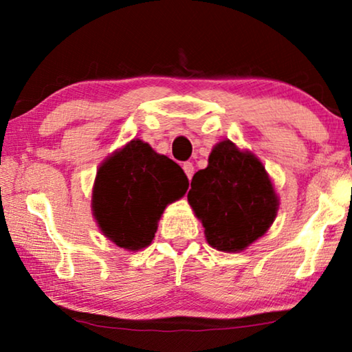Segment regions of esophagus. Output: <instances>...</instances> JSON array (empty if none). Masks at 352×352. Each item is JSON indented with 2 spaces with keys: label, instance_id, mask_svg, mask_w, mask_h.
<instances>
[{
  "label": "esophagus",
  "instance_id": "34e87169",
  "mask_svg": "<svg viewBox=\"0 0 352 352\" xmlns=\"http://www.w3.org/2000/svg\"><path fill=\"white\" fill-rule=\"evenodd\" d=\"M182 170H184V173H186V176H187V177H189V179H190V177H192V176H194V171H195V168H194V165H192V163H190V162H186V163H184V165H182Z\"/></svg>",
  "mask_w": 352,
  "mask_h": 352
}]
</instances>
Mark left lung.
Masks as SVG:
<instances>
[{"label":"left lung","mask_w":352,"mask_h":352,"mask_svg":"<svg viewBox=\"0 0 352 352\" xmlns=\"http://www.w3.org/2000/svg\"><path fill=\"white\" fill-rule=\"evenodd\" d=\"M206 240L219 252H240L264 235L277 214L278 200L263 163L223 141L197 171L187 194Z\"/></svg>","instance_id":"obj_1"}]
</instances>
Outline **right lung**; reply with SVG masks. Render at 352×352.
I'll list each match as a JSON object with an SVG mask.
<instances>
[{"label": "right lung", "instance_id": "right-lung-1", "mask_svg": "<svg viewBox=\"0 0 352 352\" xmlns=\"http://www.w3.org/2000/svg\"><path fill=\"white\" fill-rule=\"evenodd\" d=\"M181 166L133 139L99 168L93 211L104 235L126 250L151 245L168 204L186 194Z\"/></svg>", "mask_w": 352, "mask_h": 352}]
</instances>
